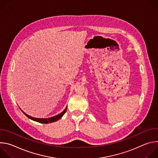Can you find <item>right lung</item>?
I'll return each mask as SVG.
<instances>
[{"label": "right lung", "mask_w": 158, "mask_h": 158, "mask_svg": "<svg viewBox=\"0 0 158 158\" xmlns=\"http://www.w3.org/2000/svg\"><path fill=\"white\" fill-rule=\"evenodd\" d=\"M67 110V107H65V109L62 112H60V114L55 116H53V117H51V118H33V117H31L29 115H27V114H26L25 112H24L23 111H22V112L27 117L29 118V119L33 120V121H35L36 122H38V123H43V124H48V123H53V122H55V121H57V120L60 119L62 116L65 113V112Z\"/></svg>", "instance_id": "right-lung-1"}]
</instances>
